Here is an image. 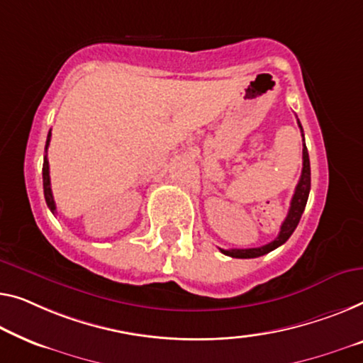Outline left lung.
Listing matches in <instances>:
<instances>
[{
    "instance_id": "left-lung-1",
    "label": "left lung",
    "mask_w": 363,
    "mask_h": 363,
    "mask_svg": "<svg viewBox=\"0 0 363 363\" xmlns=\"http://www.w3.org/2000/svg\"><path fill=\"white\" fill-rule=\"evenodd\" d=\"M298 127L301 130L303 142H305V135H303V128H301L300 121H298ZM310 187H311L310 156H308L306 145L303 143V169H301V176H300L298 184H296V187H295L294 197H291L289 215H286V218L284 220L282 226H280L279 236L275 238L274 241H270L269 245H264L261 247H250V250H220V251L223 252V254H226V256H230V257L251 259V257L264 256V254L274 251L275 247L282 246L284 242L291 236V233H294L295 228H296V225H298V221H300L301 215H303V210H305V207H306L308 196H310Z\"/></svg>"
}]
</instances>
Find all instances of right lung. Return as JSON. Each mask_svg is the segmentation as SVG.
Returning <instances> with one entry per match:
<instances>
[{"label": "right lung", "mask_w": 363, "mask_h": 363, "mask_svg": "<svg viewBox=\"0 0 363 363\" xmlns=\"http://www.w3.org/2000/svg\"><path fill=\"white\" fill-rule=\"evenodd\" d=\"M50 137H52V133L48 132V135H47V143H45V151H47V148H48V143H50ZM42 176H43V196H45L47 207L52 210V213H55V212H57V205H55V200H53V194H52V187H50V171H48V160H47V155L43 156Z\"/></svg>", "instance_id": "1"}]
</instances>
